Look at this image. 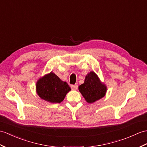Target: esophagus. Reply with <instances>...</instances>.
<instances>
[{"instance_id": "esophagus-1", "label": "esophagus", "mask_w": 147, "mask_h": 147, "mask_svg": "<svg viewBox=\"0 0 147 147\" xmlns=\"http://www.w3.org/2000/svg\"><path fill=\"white\" fill-rule=\"evenodd\" d=\"M71 88H72L73 90H76L78 89V84H75L74 85H71Z\"/></svg>"}]
</instances>
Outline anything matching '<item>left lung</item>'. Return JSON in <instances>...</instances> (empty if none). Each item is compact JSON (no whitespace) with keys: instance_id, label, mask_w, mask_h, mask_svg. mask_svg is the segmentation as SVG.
I'll use <instances>...</instances> for the list:
<instances>
[{"instance_id":"1","label":"left lung","mask_w":147,"mask_h":147,"mask_svg":"<svg viewBox=\"0 0 147 147\" xmlns=\"http://www.w3.org/2000/svg\"><path fill=\"white\" fill-rule=\"evenodd\" d=\"M78 89L85 100L89 103H93L103 98L107 91L106 85L101 83L93 71L86 75L84 83L79 86Z\"/></svg>"}]
</instances>
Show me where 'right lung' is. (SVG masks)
I'll return each instance as SVG.
<instances>
[{
    "label": "right lung",
    "instance_id": "1",
    "mask_svg": "<svg viewBox=\"0 0 147 147\" xmlns=\"http://www.w3.org/2000/svg\"><path fill=\"white\" fill-rule=\"evenodd\" d=\"M36 92L42 100L52 103L62 102L66 94L71 91L69 85L51 72L39 78L36 83Z\"/></svg>",
    "mask_w": 147,
    "mask_h": 147
}]
</instances>
